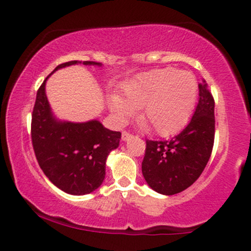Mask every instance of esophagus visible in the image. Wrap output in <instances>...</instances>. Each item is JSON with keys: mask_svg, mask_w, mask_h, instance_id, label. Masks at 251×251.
Masks as SVG:
<instances>
[{"mask_svg": "<svg viewBox=\"0 0 251 251\" xmlns=\"http://www.w3.org/2000/svg\"><path fill=\"white\" fill-rule=\"evenodd\" d=\"M132 137H133V134H131L127 131H124L123 134H122V139L124 140V142H126V140H129Z\"/></svg>", "mask_w": 251, "mask_h": 251, "instance_id": "obj_1", "label": "esophagus"}]
</instances>
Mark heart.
I'll return each instance as SVG.
<instances>
[{
	"label": "heart",
	"mask_w": 251,
	"mask_h": 251,
	"mask_svg": "<svg viewBox=\"0 0 251 251\" xmlns=\"http://www.w3.org/2000/svg\"><path fill=\"white\" fill-rule=\"evenodd\" d=\"M198 85L191 72L165 67L138 75L124 87V99L112 97L109 107L125 120L133 111L149 131L171 134L189 122L197 101Z\"/></svg>",
	"instance_id": "heart-1"
}]
</instances>
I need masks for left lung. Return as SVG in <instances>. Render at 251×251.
I'll return each mask as SVG.
<instances>
[{
    "label": "left lung",
    "mask_w": 251,
    "mask_h": 251,
    "mask_svg": "<svg viewBox=\"0 0 251 251\" xmlns=\"http://www.w3.org/2000/svg\"><path fill=\"white\" fill-rule=\"evenodd\" d=\"M191 120L169 140H146L142 171L154 191L176 195L191 186L205 169L215 140V100L205 82Z\"/></svg>",
    "instance_id": "1"
}]
</instances>
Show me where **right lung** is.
<instances>
[{"mask_svg": "<svg viewBox=\"0 0 251 251\" xmlns=\"http://www.w3.org/2000/svg\"><path fill=\"white\" fill-rule=\"evenodd\" d=\"M79 62L61 63L54 72ZM82 63L100 66L93 61ZM47 77L37 89L31 113V144L37 163L48 179L62 191L75 196L91 194L101 185L107 155L119 146L122 133L109 131L98 120L57 122L45 93Z\"/></svg>", "mask_w": 251, "mask_h": 251, "instance_id": "add662e5", "label": "right lung"}]
</instances>
